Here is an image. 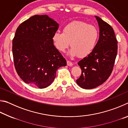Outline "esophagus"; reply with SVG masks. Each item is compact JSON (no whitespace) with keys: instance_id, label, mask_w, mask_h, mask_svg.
I'll return each instance as SVG.
<instances>
[{"instance_id":"obj_1","label":"esophagus","mask_w":128,"mask_h":128,"mask_svg":"<svg viewBox=\"0 0 128 128\" xmlns=\"http://www.w3.org/2000/svg\"><path fill=\"white\" fill-rule=\"evenodd\" d=\"M67 65H68V66H73V64L72 63V62H71L70 61H69V60H68V61H67Z\"/></svg>"}]
</instances>
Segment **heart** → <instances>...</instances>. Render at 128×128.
Wrapping results in <instances>:
<instances>
[{"label":"heart","instance_id":"b5f03b06","mask_svg":"<svg viewBox=\"0 0 128 128\" xmlns=\"http://www.w3.org/2000/svg\"><path fill=\"white\" fill-rule=\"evenodd\" d=\"M99 38V31L95 26L82 21H74L65 26L62 33L56 32L52 40L58 50L65 52L70 42L71 56L88 55L94 50Z\"/></svg>","mask_w":128,"mask_h":128}]
</instances>
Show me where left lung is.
<instances>
[{"label": "left lung", "mask_w": 128, "mask_h": 128, "mask_svg": "<svg viewBox=\"0 0 128 128\" xmlns=\"http://www.w3.org/2000/svg\"><path fill=\"white\" fill-rule=\"evenodd\" d=\"M95 17L99 27V40L92 52L78 62L82 73L76 82L85 89L96 88L108 78L118 52V41L113 28L100 17Z\"/></svg>", "instance_id": "8db88e82"}]
</instances>
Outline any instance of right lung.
I'll use <instances>...</instances> for the list:
<instances>
[{"instance_id":"obj_1","label":"right lung","mask_w":128,"mask_h":128,"mask_svg":"<svg viewBox=\"0 0 128 128\" xmlns=\"http://www.w3.org/2000/svg\"><path fill=\"white\" fill-rule=\"evenodd\" d=\"M58 24L47 15H34L18 26L12 42L17 74L25 83L40 88L48 87L56 70L66 66V60L54 45Z\"/></svg>"}]
</instances>
